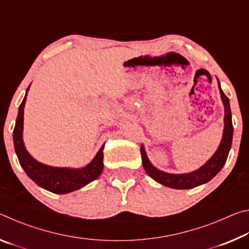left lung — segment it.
I'll return each mask as SVG.
<instances>
[{
	"instance_id": "obj_1",
	"label": "left lung",
	"mask_w": 249,
	"mask_h": 249,
	"mask_svg": "<svg viewBox=\"0 0 249 249\" xmlns=\"http://www.w3.org/2000/svg\"><path fill=\"white\" fill-rule=\"evenodd\" d=\"M218 88H220L221 98L223 103H224L225 107V116H224V133H223V138L220 146L212 157L208 160L203 167L197 169L190 174L185 175H172L167 174V172L160 171L151 165L149 162L148 158H147L144 146H141V153L142 158V166L146 170L147 174L153 178L155 181L161 183L166 187H169L172 189H192L196 188L197 185L203 184L208 182L213 177H215L220 170L224 166L226 162L227 156H229L231 146V140H233V124H231V113L230 107V101L229 98L224 94L220 87V82H218Z\"/></svg>"
}]
</instances>
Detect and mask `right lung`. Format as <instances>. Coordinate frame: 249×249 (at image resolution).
<instances>
[{
	"mask_svg": "<svg viewBox=\"0 0 249 249\" xmlns=\"http://www.w3.org/2000/svg\"><path fill=\"white\" fill-rule=\"evenodd\" d=\"M26 96L27 92L23 102L19 105L18 115L13 130V141L18 161L29 178L36 184H38L39 187L53 193H58V195H65V193L78 190V189L84 187L86 184L90 183L91 181L98 178L103 170L104 145L101 147L98 154L95 155V157L89 165L81 168V169H69V168H54L46 166L36 161L27 153L22 137L24 107L25 102H26Z\"/></svg>",
	"mask_w": 249,
	"mask_h": 249,
	"instance_id": "obj_1",
	"label": "right lung"
}]
</instances>
